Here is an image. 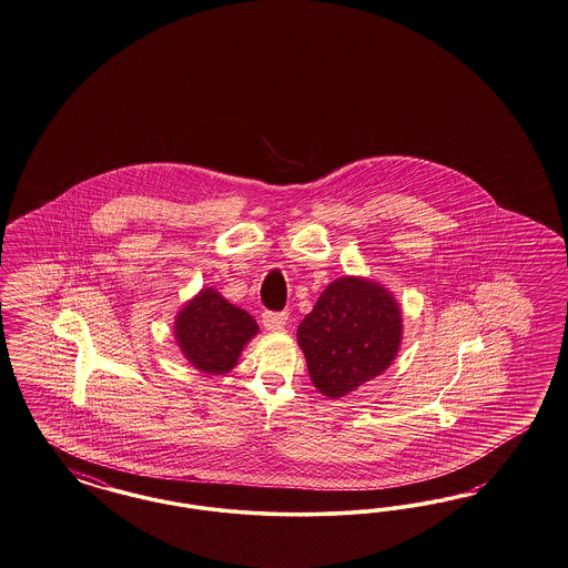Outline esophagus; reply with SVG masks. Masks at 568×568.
Wrapping results in <instances>:
<instances>
[{
  "instance_id": "esophagus-1",
  "label": "esophagus",
  "mask_w": 568,
  "mask_h": 568,
  "mask_svg": "<svg viewBox=\"0 0 568 568\" xmlns=\"http://www.w3.org/2000/svg\"><path fill=\"white\" fill-rule=\"evenodd\" d=\"M287 318H290V314L285 313V311H283V313L264 311V313H262V325H264L268 332H276V329H283V327H285Z\"/></svg>"
}]
</instances>
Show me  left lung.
<instances>
[{
  "instance_id": "8db88e82",
  "label": "left lung",
  "mask_w": 568,
  "mask_h": 568,
  "mask_svg": "<svg viewBox=\"0 0 568 568\" xmlns=\"http://www.w3.org/2000/svg\"><path fill=\"white\" fill-rule=\"evenodd\" d=\"M400 323L394 297L377 283L353 276L333 281L297 327L314 386L339 398L388 369Z\"/></svg>"
}]
</instances>
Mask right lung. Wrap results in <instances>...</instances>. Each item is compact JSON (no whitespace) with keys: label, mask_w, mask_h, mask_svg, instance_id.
I'll list each match as a JSON object with an SVG mask.
<instances>
[{"label":"right lung","mask_w":568,"mask_h":568,"mask_svg":"<svg viewBox=\"0 0 568 568\" xmlns=\"http://www.w3.org/2000/svg\"><path fill=\"white\" fill-rule=\"evenodd\" d=\"M255 332L254 318L214 290H203L176 318V339L182 353L195 369L212 375L231 372Z\"/></svg>","instance_id":"1"}]
</instances>
